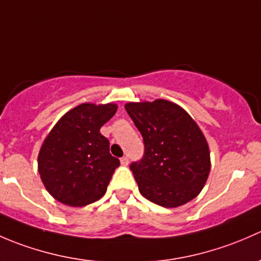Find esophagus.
Returning <instances> with one entry per match:
<instances>
[{"label":"esophagus","mask_w":261,"mask_h":261,"mask_svg":"<svg viewBox=\"0 0 261 261\" xmlns=\"http://www.w3.org/2000/svg\"><path fill=\"white\" fill-rule=\"evenodd\" d=\"M120 162H121V164L125 165V167H126V165H128V158L127 156H122L120 159Z\"/></svg>","instance_id":"1"}]
</instances>
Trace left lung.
Segmentation results:
<instances>
[{
  "instance_id": "8db88e82",
  "label": "left lung",
  "mask_w": 261,
  "mask_h": 261,
  "mask_svg": "<svg viewBox=\"0 0 261 261\" xmlns=\"http://www.w3.org/2000/svg\"><path fill=\"white\" fill-rule=\"evenodd\" d=\"M144 140V156L130 169L146 199L163 207L192 201L203 188L210 169L206 138L180 106L165 99L125 105Z\"/></svg>"
}]
</instances>
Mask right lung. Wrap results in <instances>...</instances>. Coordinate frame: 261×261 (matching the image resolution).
Instances as JSON below:
<instances>
[{
	"mask_svg": "<svg viewBox=\"0 0 261 261\" xmlns=\"http://www.w3.org/2000/svg\"><path fill=\"white\" fill-rule=\"evenodd\" d=\"M117 111L115 103H82L67 112L41 145L38 168L46 191L57 201L83 207L107 191L120 160L99 128Z\"/></svg>",
	"mask_w": 261,
	"mask_h": 261,
	"instance_id": "add662e5",
	"label": "right lung"
}]
</instances>
